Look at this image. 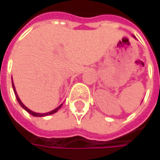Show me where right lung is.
<instances>
[{"mask_svg": "<svg viewBox=\"0 0 160 160\" xmlns=\"http://www.w3.org/2000/svg\"><path fill=\"white\" fill-rule=\"evenodd\" d=\"M13 89H14V91H15V94H16V98H17V100H18V103L21 105V107L22 108H24L28 113H30L32 116H33V117H44V116H48V115H52V114H54V113H56L57 111H58V109H60V107L62 106V104H60L58 107H57L55 110H53V111H51V112H48V113H45V114H38V113H34V112H32V111H31L30 109H28L22 102H21V101L19 100V98H18V94H17V91H16V89H15V86H14V84H13Z\"/></svg>", "mask_w": 160, "mask_h": 160, "instance_id": "1", "label": "right lung"}]
</instances>
